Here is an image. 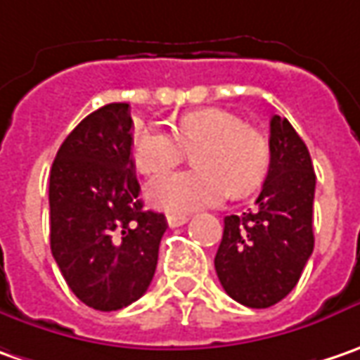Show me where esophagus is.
<instances>
[{
  "label": "esophagus",
  "mask_w": 360,
  "mask_h": 360,
  "mask_svg": "<svg viewBox=\"0 0 360 360\" xmlns=\"http://www.w3.org/2000/svg\"><path fill=\"white\" fill-rule=\"evenodd\" d=\"M187 221V215H183V213H169L167 215V224L169 227H179L183 226Z\"/></svg>",
  "instance_id": "obj_1"
}]
</instances>
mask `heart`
<instances>
[{
  "mask_svg": "<svg viewBox=\"0 0 360 360\" xmlns=\"http://www.w3.org/2000/svg\"><path fill=\"white\" fill-rule=\"evenodd\" d=\"M193 150L195 169L159 177L147 187L153 205L167 211H193L217 205L227 193L256 189L270 165L264 133L221 108H201L179 118L175 133L147 127L134 133L133 159L143 175H161Z\"/></svg>",
  "mask_w": 360,
  "mask_h": 360,
  "instance_id": "heart-1",
  "label": "heart"
}]
</instances>
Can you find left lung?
<instances>
[{"label": "left lung", "mask_w": 360, "mask_h": 360, "mask_svg": "<svg viewBox=\"0 0 360 360\" xmlns=\"http://www.w3.org/2000/svg\"><path fill=\"white\" fill-rule=\"evenodd\" d=\"M316 175L304 141L286 118L270 120V167L256 207L224 219L215 272L243 306L268 308L298 284L314 250Z\"/></svg>", "instance_id": "8db88e82"}]
</instances>
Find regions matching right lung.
Listing matches in <instances>:
<instances>
[{"instance_id":"1","label":"right lung","mask_w":360,"mask_h":360,"mask_svg":"<svg viewBox=\"0 0 360 360\" xmlns=\"http://www.w3.org/2000/svg\"><path fill=\"white\" fill-rule=\"evenodd\" d=\"M127 102L106 104L72 131L50 171V248L66 284L94 310L139 300L155 276L163 213L143 210Z\"/></svg>"}]
</instances>
